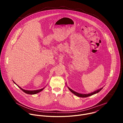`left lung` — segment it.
Wrapping results in <instances>:
<instances>
[{"label": "left lung", "mask_w": 123, "mask_h": 123, "mask_svg": "<svg viewBox=\"0 0 123 123\" xmlns=\"http://www.w3.org/2000/svg\"><path fill=\"white\" fill-rule=\"evenodd\" d=\"M68 87V90H69L70 91H71V92H72L73 93H74V95H75L76 96H78V97H83V98H84V97H88V96H90L92 95H93V94H96V93H97L99 92L102 89V88H103V87H102V88H101V89H98V90H96V91H95L94 92H91V93H90L82 94V93H78V92H76L73 91V90H72L71 89H70L69 87Z\"/></svg>", "instance_id": "1"}]
</instances>
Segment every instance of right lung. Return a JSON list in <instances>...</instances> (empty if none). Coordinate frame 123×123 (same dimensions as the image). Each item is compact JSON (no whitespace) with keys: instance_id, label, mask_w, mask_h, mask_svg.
I'll list each match as a JSON object with an SVG mask.
<instances>
[{"instance_id":"obj_1","label":"right lung","mask_w":123,"mask_h":123,"mask_svg":"<svg viewBox=\"0 0 123 123\" xmlns=\"http://www.w3.org/2000/svg\"><path fill=\"white\" fill-rule=\"evenodd\" d=\"M17 86H18L19 88L23 91L25 93H27V94H37L39 92H41L44 89V87H43V89H40V90H34V91H28V90H24L23 89H22L21 87L20 86H19L18 85H17L16 84H15Z\"/></svg>"}]
</instances>
